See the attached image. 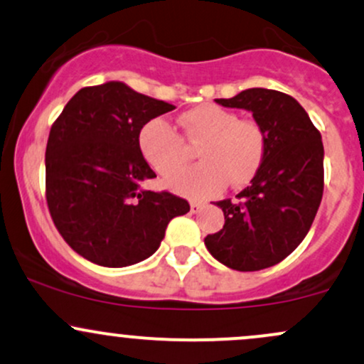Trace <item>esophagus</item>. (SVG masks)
Here are the masks:
<instances>
[{
    "mask_svg": "<svg viewBox=\"0 0 364 364\" xmlns=\"http://www.w3.org/2000/svg\"><path fill=\"white\" fill-rule=\"evenodd\" d=\"M203 205H205V203H203V202H196V200H193V202H190V208H191V212H193V214H196V212L202 210Z\"/></svg>",
    "mask_w": 364,
    "mask_h": 364,
    "instance_id": "esophagus-1",
    "label": "esophagus"
}]
</instances>
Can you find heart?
<instances>
[{
	"mask_svg": "<svg viewBox=\"0 0 364 364\" xmlns=\"http://www.w3.org/2000/svg\"><path fill=\"white\" fill-rule=\"evenodd\" d=\"M183 135L166 119L144 124L139 145L145 161L161 176L178 173L190 159V144H200L202 161L169 179L171 188L188 196H210L225 186L248 183L260 168L265 154V135L257 121L240 119L235 111L215 104H202L179 118Z\"/></svg>",
	"mask_w": 364,
	"mask_h": 364,
	"instance_id": "1",
	"label": "heart"
}]
</instances>
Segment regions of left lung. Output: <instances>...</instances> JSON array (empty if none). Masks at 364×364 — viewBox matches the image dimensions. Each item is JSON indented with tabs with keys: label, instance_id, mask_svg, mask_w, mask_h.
<instances>
[{
	"label": "left lung",
	"instance_id": "left-lung-1",
	"mask_svg": "<svg viewBox=\"0 0 364 364\" xmlns=\"http://www.w3.org/2000/svg\"><path fill=\"white\" fill-rule=\"evenodd\" d=\"M224 107L253 112L265 135V154L252 185L217 205L224 225L205 237L212 257L240 272L282 262L310 231L323 195V144L301 104L279 90L248 89Z\"/></svg>",
	"mask_w": 364,
	"mask_h": 364
}]
</instances>
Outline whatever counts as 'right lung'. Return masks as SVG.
I'll return each instance as SVG.
<instances>
[{
    "instance_id": "add662e5",
    "label": "right lung",
    "mask_w": 364,
    "mask_h": 364,
    "mask_svg": "<svg viewBox=\"0 0 364 364\" xmlns=\"http://www.w3.org/2000/svg\"><path fill=\"white\" fill-rule=\"evenodd\" d=\"M169 102L121 82L83 87L54 121L46 147V200L63 240L102 267L139 263L164 240L185 198L140 185L156 178L139 145L145 123Z\"/></svg>"
}]
</instances>
